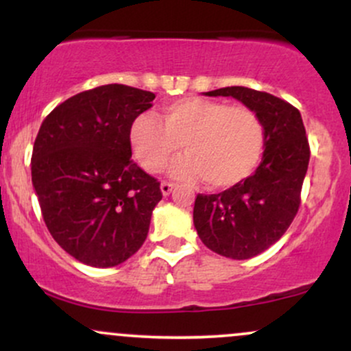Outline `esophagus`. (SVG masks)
I'll list each match as a JSON object with an SVG mask.
<instances>
[{"label":"esophagus","mask_w":351,"mask_h":351,"mask_svg":"<svg viewBox=\"0 0 351 351\" xmlns=\"http://www.w3.org/2000/svg\"><path fill=\"white\" fill-rule=\"evenodd\" d=\"M160 188H162L163 196H168L173 191V188H175V183H171V181H162V186Z\"/></svg>","instance_id":"1"}]
</instances>
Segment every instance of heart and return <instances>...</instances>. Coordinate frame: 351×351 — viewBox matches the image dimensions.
<instances>
[{"label": "heart", "mask_w": 351, "mask_h": 351, "mask_svg": "<svg viewBox=\"0 0 351 351\" xmlns=\"http://www.w3.org/2000/svg\"><path fill=\"white\" fill-rule=\"evenodd\" d=\"M162 119L142 114L130 127L132 152L145 171H162L183 147L188 155L173 163L171 175L228 189L247 180L263 160L265 127L252 108L184 97L167 104Z\"/></svg>", "instance_id": "1"}]
</instances>
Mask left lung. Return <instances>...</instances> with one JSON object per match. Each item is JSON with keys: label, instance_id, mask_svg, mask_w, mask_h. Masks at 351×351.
<instances>
[{"label": "left lung", "instance_id": "8db88e82", "mask_svg": "<svg viewBox=\"0 0 351 351\" xmlns=\"http://www.w3.org/2000/svg\"><path fill=\"white\" fill-rule=\"evenodd\" d=\"M211 97H234L265 127V150L257 170L217 195H198L193 221L204 245L224 257L249 259L284 236L300 208L310 147L299 108L267 92L224 87Z\"/></svg>", "mask_w": 351, "mask_h": 351}]
</instances>
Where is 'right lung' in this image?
<instances>
[{"label": "right lung", "instance_id": "obj_1", "mask_svg": "<svg viewBox=\"0 0 351 351\" xmlns=\"http://www.w3.org/2000/svg\"><path fill=\"white\" fill-rule=\"evenodd\" d=\"M153 92L108 84L59 104L34 140L31 175L51 236L92 267H114L142 247L160 181L132 162L130 127Z\"/></svg>", "mask_w": 351, "mask_h": 351}]
</instances>
